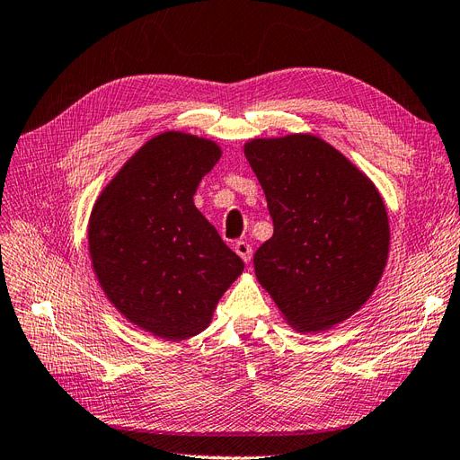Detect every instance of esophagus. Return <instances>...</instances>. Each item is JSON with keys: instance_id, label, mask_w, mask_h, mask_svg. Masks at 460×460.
Returning a JSON list of instances; mask_svg holds the SVG:
<instances>
[{"instance_id": "obj_1", "label": "esophagus", "mask_w": 460, "mask_h": 460, "mask_svg": "<svg viewBox=\"0 0 460 460\" xmlns=\"http://www.w3.org/2000/svg\"><path fill=\"white\" fill-rule=\"evenodd\" d=\"M234 252L241 256L244 264H248V261H251V258H252V248H251V244L244 243V241L234 243Z\"/></svg>"}]
</instances>
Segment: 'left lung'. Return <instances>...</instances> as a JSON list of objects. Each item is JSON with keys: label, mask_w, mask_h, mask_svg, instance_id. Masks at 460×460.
Listing matches in <instances>:
<instances>
[{"label": "left lung", "mask_w": 460, "mask_h": 460, "mask_svg": "<svg viewBox=\"0 0 460 460\" xmlns=\"http://www.w3.org/2000/svg\"><path fill=\"white\" fill-rule=\"evenodd\" d=\"M243 150L273 219L254 254L256 279L293 330H332L366 305L387 266L382 194L316 135L251 138Z\"/></svg>", "instance_id": "1"}]
</instances>
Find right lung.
Returning a JSON list of instances; mask_svg holds the SVG:
<instances>
[{"label":"right lung","mask_w":460,"mask_h":460,"mask_svg":"<svg viewBox=\"0 0 460 460\" xmlns=\"http://www.w3.org/2000/svg\"><path fill=\"white\" fill-rule=\"evenodd\" d=\"M219 157L216 140L165 130L128 157L92 206L88 256L102 291L157 339L202 333L244 270L192 200Z\"/></svg>","instance_id":"add662e5"}]
</instances>
